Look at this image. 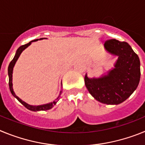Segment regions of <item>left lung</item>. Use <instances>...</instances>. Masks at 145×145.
<instances>
[{
  "label": "left lung",
  "instance_id": "left-lung-1",
  "mask_svg": "<svg viewBox=\"0 0 145 145\" xmlns=\"http://www.w3.org/2000/svg\"><path fill=\"white\" fill-rule=\"evenodd\" d=\"M105 48L118 56L115 67L98 78L85 75V85L93 98L101 103L118 105L126 100L137 89L140 80V61L126 42L110 39Z\"/></svg>",
  "mask_w": 145,
  "mask_h": 145
}]
</instances>
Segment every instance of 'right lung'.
<instances>
[{"mask_svg": "<svg viewBox=\"0 0 145 145\" xmlns=\"http://www.w3.org/2000/svg\"><path fill=\"white\" fill-rule=\"evenodd\" d=\"M42 39H43V38H40V39L33 40L29 42V43H27V44L23 45V46H21L20 48L16 50V54H15L14 59L11 60V61L10 62L9 65H8V78H9V80H8V85H9V88H10V91H11V93H12V95L14 96L15 98H16V99H17V100L19 101L20 103L22 104L23 105L25 106V107H26L27 109H28V110H31V111H35V112H36V111H40V110H43V111L48 110L52 109V107H53L54 106L56 105V104H57V101L59 100V96H60V94H61V91H60L59 96V97H57V99L54 101V102H50V103H48V104H46V105H38V106L30 105H28L27 103H26V102H25L24 101L22 100L21 99L19 98V97H18L15 94L14 91V90H13L12 73H13V68H14V65H15V63H16V61H17L18 58L20 57V54H22V52L25 49V48H27L29 45L31 44L32 42L37 41V40H42ZM61 86H62V84H61Z\"/></svg>", "mask_w": 145, "mask_h": 145, "instance_id": "right-lung-1", "label": "right lung"}]
</instances>
